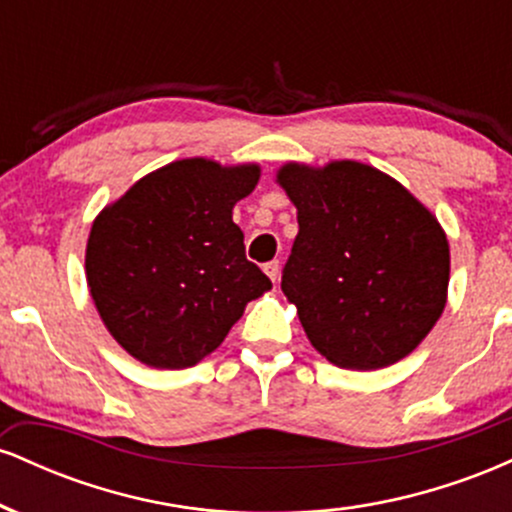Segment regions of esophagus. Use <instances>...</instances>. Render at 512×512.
<instances>
[{
  "label": "esophagus",
  "instance_id": "34e87169",
  "mask_svg": "<svg viewBox=\"0 0 512 512\" xmlns=\"http://www.w3.org/2000/svg\"><path fill=\"white\" fill-rule=\"evenodd\" d=\"M262 269H264V274H267L269 279H272V284H276V281H279V262H267Z\"/></svg>",
  "mask_w": 512,
  "mask_h": 512
}]
</instances>
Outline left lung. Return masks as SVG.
<instances>
[{
	"label": "left lung",
	"instance_id": "1",
	"mask_svg": "<svg viewBox=\"0 0 512 512\" xmlns=\"http://www.w3.org/2000/svg\"><path fill=\"white\" fill-rule=\"evenodd\" d=\"M276 182L298 214L281 291L315 351L349 370L409 356L448 303L450 245L436 214L358 161H289Z\"/></svg>",
	"mask_w": 512,
	"mask_h": 512
}]
</instances>
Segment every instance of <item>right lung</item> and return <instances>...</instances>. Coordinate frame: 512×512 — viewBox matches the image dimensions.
Here are the masks:
<instances>
[{
	"label": "right lung",
	"mask_w": 512,
	"mask_h": 512,
	"mask_svg": "<svg viewBox=\"0 0 512 512\" xmlns=\"http://www.w3.org/2000/svg\"><path fill=\"white\" fill-rule=\"evenodd\" d=\"M260 182L257 163L182 158L134 182L93 219L86 284L105 330L144 366H197L245 305L272 289L245 260L233 207Z\"/></svg>",
	"instance_id": "right-lung-1"
}]
</instances>
